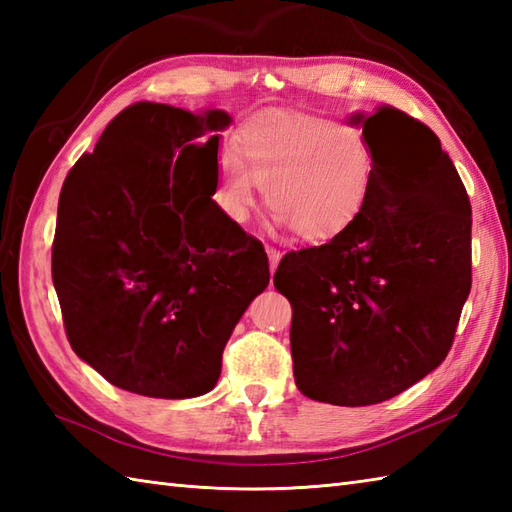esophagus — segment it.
Instances as JSON below:
<instances>
[{"instance_id":"obj_1","label":"esophagus","mask_w":512,"mask_h":512,"mask_svg":"<svg viewBox=\"0 0 512 512\" xmlns=\"http://www.w3.org/2000/svg\"><path fill=\"white\" fill-rule=\"evenodd\" d=\"M266 253H268V259H270V273L275 275V270H277V266L281 262V253H279L277 248H273V246H266Z\"/></svg>"}]
</instances>
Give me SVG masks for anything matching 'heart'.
Masks as SVG:
<instances>
[{
	"instance_id": "1",
	"label": "heart",
	"mask_w": 512,
	"mask_h": 512,
	"mask_svg": "<svg viewBox=\"0 0 512 512\" xmlns=\"http://www.w3.org/2000/svg\"><path fill=\"white\" fill-rule=\"evenodd\" d=\"M239 158L217 160V202L244 226L266 191L275 222L295 226L308 242H328L363 213L376 162L361 129L312 114L257 118L239 134Z\"/></svg>"
}]
</instances>
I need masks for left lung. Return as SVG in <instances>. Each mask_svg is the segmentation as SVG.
<instances>
[{
  "mask_svg": "<svg viewBox=\"0 0 512 512\" xmlns=\"http://www.w3.org/2000/svg\"><path fill=\"white\" fill-rule=\"evenodd\" d=\"M376 176L358 220L292 250L275 288L292 306L303 396L339 407L394 398L447 358L471 292V204L438 136L394 107L356 112Z\"/></svg>",
  "mask_w": 512,
  "mask_h": 512,
  "instance_id": "obj_1",
  "label": "left lung"
}]
</instances>
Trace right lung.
Segmentation results:
<instances>
[{"label":"right lung","instance_id":"add662e5","mask_svg":"<svg viewBox=\"0 0 512 512\" xmlns=\"http://www.w3.org/2000/svg\"><path fill=\"white\" fill-rule=\"evenodd\" d=\"M224 110L136 103L63 182L52 281L81 361L125 391H211L237 321L270 273L217 206Z\"/></svg>","mask_w":512,"mask_h":512}]
</instances>
